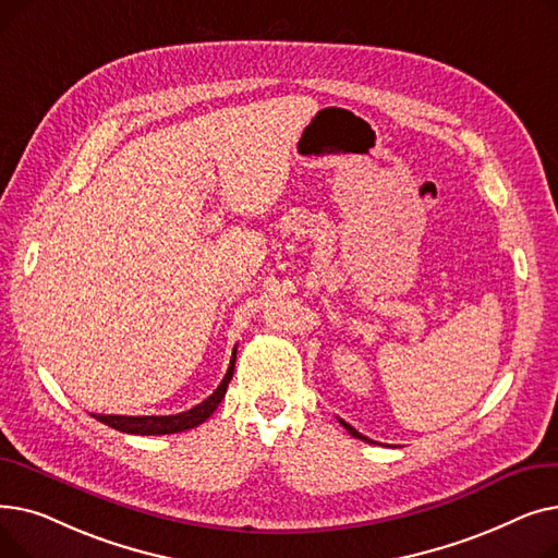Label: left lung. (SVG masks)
<instances>
[{"label": "left lung", "mask_w": 558, "mask_h": 558, "mask_svg": "<svg viewBox=\"0 0 558 558\" xmlns=\"http://www.w3.org/2000/svg\"><path fill=\"white\" fill-rule=\"evenodd\" d=\"M339 423L343 425V429H348V434H353L355 438H362V441H366V444H375V441H373V438H368V436L360 434V432H357V429H355L353 425H348V423H345V421H341V418H339Z\"/></svg>", "instance_id": "1"}]
</instances>
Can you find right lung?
Returning <instances> with one entry per match:
<instances>
[{
  "mask_svg": "<svg viewBox=\"0 0 558 558\" xmlns=\"http://www.w3.org/2000/svg\"><path fill=\"white\" fill-rule=\"evenodd\" d=\"M234 360H238V348L232 350L230 357V366L221 379V385L215 389L213 396L205 398L203 402H198L196 407L187 409L183 414H173V416H114V414H93V418H97L99 423L120 429L126 434H140V436H151V434H175V432H185L192 429L201 423L208 421L213 416L215 409L219 407V402L226 396V389L232 379L234 373Z\"/></svg>",
  "mask_w": 558,
  "mask_h": 558,
  "instance_id": "obj_1",
  "label": "right lung"
}]
</instances>
